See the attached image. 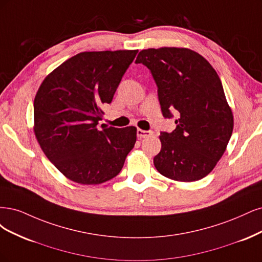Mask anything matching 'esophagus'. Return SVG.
<instances>
[{"label":"esophagus","mask_w":262,"mask_h":262,"mask_svg":"<svg viewBox=\"0 0 262 262\" xmlns=\"http://www.w3.org/2000/svg\"><path fill=\"white\" fill-rule=\"evenodd\" d=\"M152 134H154V133L151 132V130H142V129H140V128L137 129V136H138L139 138L149 137V136H151V135H152Z\"/></svg>","instance_id":"obj_1"}]
</instances>
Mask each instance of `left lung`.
<instances>
[{"mask_svg":"<svg viewBox=\"0 0 262 262\" xmlns=\"http://www.w3.org/2000/svg\"><path fill=\"white\" fill-rule=\"evenodd\" d=\"M136 63L152 74L163 116H179L176 128L159 136L158 172L177 182L204 179L223 156L234 127L220 77L204 56L187 48L141 50Z\"/></svg>","mask_w":262,"mask_h":262,"instance_id":"1","label":"left lung"}]
</instances>
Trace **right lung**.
<instances>
[{
  "label": "right lung",
  "mask_w": 262,
  "mask_h": 262,
  "mask_svg": "<svg viewBox=\"0 0 262 262\" xmlns=\"http://www.w3.org/2000/svg\"><path fill=\"white\" fill-rule=\"evenodd\" d=\"M138 50L81 52L57 66L33 101V132L47 158L67 179L98 185L119 174L137 128L98 122Z\"/></svg>",
  "instance_id": "1"
}]
</instances>
